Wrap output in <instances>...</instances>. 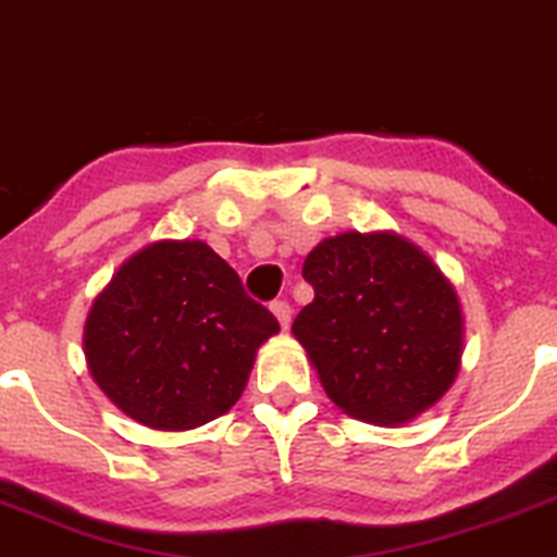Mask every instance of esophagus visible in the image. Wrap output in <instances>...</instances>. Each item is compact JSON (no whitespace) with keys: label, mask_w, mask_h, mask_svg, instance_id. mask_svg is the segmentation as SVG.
<instances>
[{"label":"esophagus","mask_w":557,"mask_h":557,"mask_svg":"<svg viewBox=\"0 0 557 557\" xmlns=\"http://www.w3.org/2000/svg\"><path fill=\"white\" fill-rule=\"evenodd\" d=\"M272 313L277 315L280 326H283V330H288L290 313H294V310H290V305L285 302V299H274V302H272Z\"/></svg>","instance_id":"obj_1"}]
</instances>
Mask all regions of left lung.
Segmentation results:
<instances>
[{
  "instance_id": "8db88e82",
  "label": "left lung",
  "mask_w": 557,
  "mask_h": 557,
  "mask_svg": "<svg viewBox=\"0 0 557 557\" xmlns=\"http://www.w3.org/2000/svg\"><path fill=\"white\" fill-rule=\"evenodd\" d=\"M315 299L290 332L326 396L366 423L398 425L445 396L461 360L456 290L396 233H341L305 258Z\"/></svg>"
}]
</instances>
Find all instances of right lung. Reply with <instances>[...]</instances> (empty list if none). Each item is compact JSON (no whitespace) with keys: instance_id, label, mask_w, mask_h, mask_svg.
Segmentation results:
<instances>
[{"instance_id":"1","label":"right lung","mask_w":557,"mask_h":557,"mask_svg":"<svg viewBox=\"0 0 557 557\" xmlns=\"http://www.w3.org/2000/svg\"><path fill=\"white\" fill-rule=\"evenodd\" d=\"M280 330L202 242H156L128 258L85 324L87 368L137 423L186 431L242 396L255 351Z\"/></svg>"}]
</instances>
